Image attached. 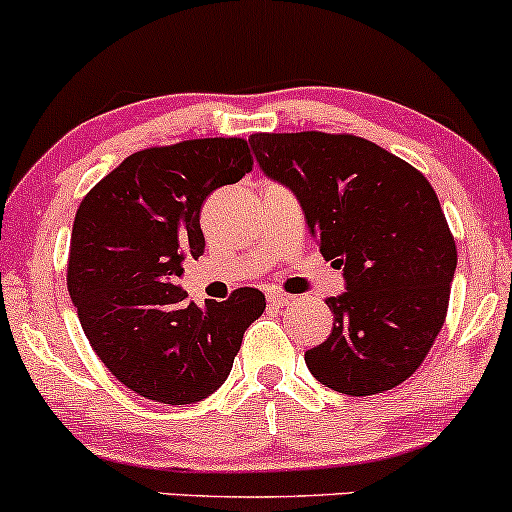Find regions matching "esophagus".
<instances>
[{
    "label": "esophagus",
    "mask_w": 512,
    "mask_h": 512,
    "mask_svg": "<svg viewBox=\"0 0 512 512\" xmlns=\"http://www.w3.org/2000/svg\"><path fill=\"white\" fill-rule=\"evenodd\" d=\"M292 300H295V297L285 295V292H280V290L268 292V302L275 304V307H287V304H292Z\"/></svg>",
    "instance_id": "34e87169"
}]
</instances>
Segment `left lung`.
Segmentation results:
<instances>
[{
	"label": "left lung",
	"mask_w": 512,
	"mask_h": 512,
	"mask_svg": "<svg viewBox=\"0 0 512 512\" xmlns=\"http://www.w3.org/2000/svg\"><path fill=\"white\" fill-rule=\"evenodd\" d=\"M263 174L300 200L346 292L329 297L331 336L307 350L333 392L370 396L409 380L445 324L457 246L426 176L375 142L329 132H256Z\"/></svg>",
	"instance_id": "1"
}]
</instances>
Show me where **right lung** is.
Returning a JSON list of instances; mask_svg holds the SVG:
<instances>
[{
	"label": "right lung",
	"mask_w": 512,
	"mask_h": 512,
	"mask_svg": "<svg viewBox=\"0 0 512 512\" xmlns=\"http://www.w3.org/2000/svg\"><path fill=\"white\" fill-rule=\"evenodd\" d=\"M254 159L241 137H203L130 154L86 193L72 227L67 287L101 363L159 404H195L227 380L241 338L266 309L256 287L188 302L176 285L203 256L200 208Z\"/></svg>",
	"instance_id": "add662e5"
}]
</instances>
